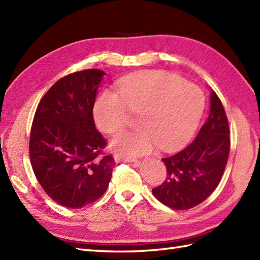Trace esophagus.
<instances>
[{"label": "esophagus", "mask_w": 260, "mask_h": 260, "mask_svg": "<svg viewBox=\"0 0 260 260\" xmlns=\"http://www.w3.org/2000/svg\"><path fill=\"white\" fill-rule=\"evenodd\" d=\"M114 158H115V162L116 163H119V162H133V163H135L136 167H139V165L141 164L139 161H136V159H134V158L121 156V155H119V154H116Z\"/></svg>", "instance_id": "obj_1"}]
</instances>
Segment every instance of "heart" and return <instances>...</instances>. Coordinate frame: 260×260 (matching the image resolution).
I'll return each mask as SVG.
<instances>
[{"instance_id":"b5f03b06","label":"heart","mask_w":260,"mask_h":260,"mask_svg":"<svg viewBox=\"0 0 260 260\" xmlns=\"http://www.w3.org/2000/svg\"><path fill=\"white\" fill-rule=\"evenodd\" d=\"M204 98L197 87L164 71H144L124 79L118 93L103 91L93 106L96 125L115 134L140 115V128L124 132L110 143L121 156L151 153L157 146L174 151L190 139L201 118Z\"/></svg>"}]
</instances>
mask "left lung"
<instances>
[{
  "label": "left lung",
  "instance_id": "8db88e82",
  "mask_svg": "<svg viewBox=\"0 0 260 260\" xmlns=\"http://www.w3.org/2000/svg\"><path fill=\"white\" fill-rule=\"evenodd\" d=\"M229 134L224 108L211 90L207 121L189 146L162 158L167 179L154 187L153 196L174 210L191 209L206 200L222 178L230 151Z\"/></svg>",
  "mask_w": 260,
  "mask_h": 260
}]
</instances>
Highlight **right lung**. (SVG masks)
<instances>
[{
  "mask_svg": "<svg viewBox=\"0 0 260 260\" xmlns=\"http://www.w3.org/2000/svg\"><path fill=\"white\" fill-rule=\"evenodd\" d=\"M102 70L78 71L58 80L33 118L30 159L39 183L53 201L79 209L107 190L114 158L102 156L106 141L92 117Z\"/></svg>",
  "mask_w": 260,
  "mask_h": 260,
  "instance_id": "obj_1",
  "label": "right lung"
}]
</instances>
